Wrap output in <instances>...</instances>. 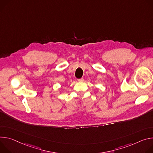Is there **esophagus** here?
<instances>
[{
	"mask_svg": "<svg viewBox=\"0 0 153 153\" xmlns=\"http://www.w3.org/2000/svg\"><path fill=\"white\" fill-rule=\"evenodd\" d=\"M78 81L79 82H83V81H84V79L82 78L78 79Z\"/></svg>",
	"mask_w": 153,
	"mask_h": 153,
	"instance_id": "1",
	"label": "esophagus"
}]
</instances>
